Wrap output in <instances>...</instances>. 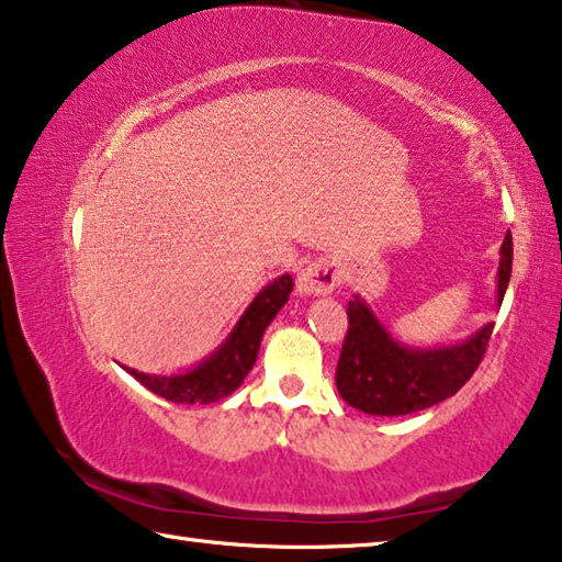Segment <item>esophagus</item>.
Segmentation results:
<instances>
[{
    "mask_svg": "<svg viewBox=\"0 0 562 562\" xmlns=\"http://www.w3.org/2000/svg\"><path fill=\"white\" fill-rule=\"evenodd\" d=\"M339 270L331 260H317L302 268L297 274V292L302 297H315V294H329L339 284Z\"/></svg>",
    "mask_w": 562,
    "mask_h": 562,
    "instance_id": "1",
    "label": "esophagus"
}]
</instances>
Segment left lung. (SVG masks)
<instances>
[{
  "label": "left lung",
  "instance_id": "8db88e82",
  "mask_svg": "<svg viewBox=\"0 0 562 562\" xmlns=\"http://www.w3.org/2000/svg\"><path fill=\"white\" fill-rule=\"evenodd\" d=\"M513 237H503L498 262V304L508 290ZM349 329L337 364L339 396L372 416H404L453 396L486 355L493 322L459 345L418 349L396 341L372 307L355 294L347 307Z\"/></svg>",
  "mask_w": 562,
  "mask_h": 562
}]
</instances>
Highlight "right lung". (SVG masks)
Returning a JSON list of instances; mask_svg holds the SVG:
<instances>
[{
    "label": "right lung",
    "instance_id": "obj_1",
    "mask_svg": "<svg viewBox=\"0 0 562 562\" xmlns=\"http://www.w3.org/2000/svg\"><path fill=\"white\" fill-rule=\"evenodd\" d=\"M292 292L290 274H280L278 280L258 292L243 317L237 319L231 335L201 364L188 369L186 374H144L136 369L123 367L131 376H136L148 392L168 398L176 404H213L231 396L245 382L258 359L260 341L274 315L284 307Z\"/></svg>",
    "mask_w": 562,
    "mask_h": 562
}]
</instances>
